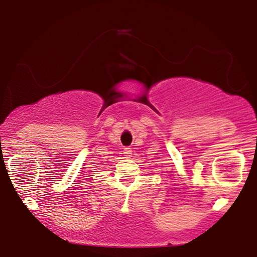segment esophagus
<instances>
[{
	"instance_id": "obj_1",
	"label": "esophagus",
	"mask_w": 257,
	"mask_h": 257,
	"mask_svg": "<svg viewBox=\"0 0 257 257\" xmlns=\"http://www.w3.org/2000/svg\"><path fill=\"white\" fill-rule=\"evenodd\" d=\"M124 156L126 158H130L132 156V151H131V149H130V147H125V149H124Z\"/></svg>"
}]
</instances>
